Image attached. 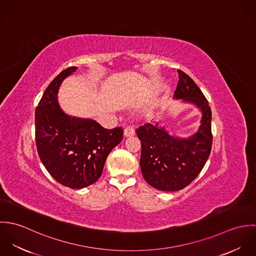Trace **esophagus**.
Segmentation results:
<instances>
[{
	"label": "esophagus",
	"instance_id": "1",
	"mask_svg": "<svg viewBox=\"0 0 256 256\" xmlns=\"http://www.w3.org/2000/svg\"><path fill=\"white\" fill-rule=\"evenodd\" d=\"M135 134V130L133 127L131 126H127L125 129H124V136L125 137H129V136H133Z\"/></svg>",
	"mask_w": 256,
	"mask_h": 256
}]
</instances>
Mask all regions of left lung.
<instances>
[{"instance_id":"obj_1","label":"left lung","mask_w":256,"mask_h":256,"mask_svg":"<svg viewBox=\"0 0 256 256\" xmlns=\"http://www.w3.org/2000/svg\"><path fill=\"white\" fill-rule=\"evenodd\" d=\"M178 76L174 98L194 104L202 111L198 131L182 139L170 135L158 123H146L136 129L142 145L140 166L143 178L162 191H178L192 182L204 168L213 142L208 100L188 74L178 70Z\"/></svg>"}]
</instances>
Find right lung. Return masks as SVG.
Instances as JSON below:
<instances>
[{
	"instance_id": "add662e5",
	"label": "right lung",
	"mask_w": 256,
	"mask_h": 256,
	"mask_svg": "<svg viewBox=\"0 0 256 256\" xmlns=\"http://www.w3.org/2000/svg\"><path fill=\"white\" fill-rule=\"evenodd\" d=\"M76 69L62 71L45 90L36 110V142L51 176L64 186L80 189L100 178L108 154L123 139V130L106 129L92 119L72 117L60 108L59 86Z\"/></svg>"
}]
</instances>
